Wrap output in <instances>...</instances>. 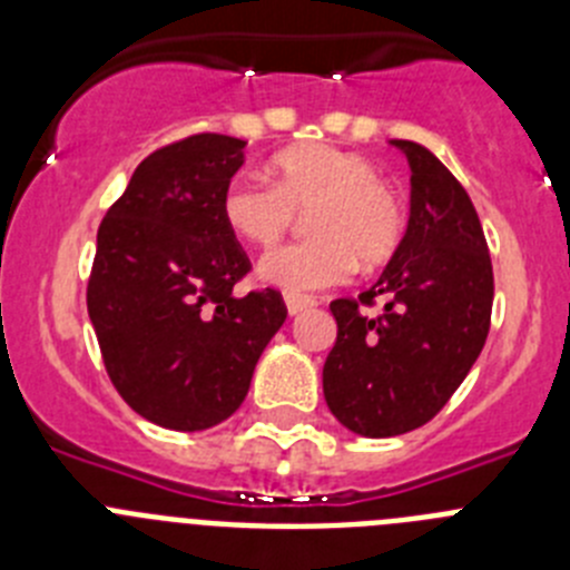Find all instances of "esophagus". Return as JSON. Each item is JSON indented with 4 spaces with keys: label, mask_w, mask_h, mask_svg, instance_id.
Listing matches in <instances>:
<instances>
[{
    "label": "esophagus",
    "mask_w": 570,
    "mask_h": 570,
    "mask_svg": "<svg viewBox=\"0 0 570 570\" xmlns=\"http://www.w3.org/2000/svg\"><path fill=\"white\" fill-rule=\"evenodd\" d=\"M285 305H288L291 316H299V314H305V311L314 308L316 299H311V296H302V294H285Z\"/></svg>",
    "instance_id": "34e87169"
}]
</instances>
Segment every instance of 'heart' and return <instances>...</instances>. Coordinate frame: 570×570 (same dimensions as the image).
Segmentation results:
<instances>
[{
	"instance_id": "b5f03b06",
	"label": "heart",
	"mask_w": 570,
	"mask_h": 570,
	"mask_svg": "<svg viewBox=\"0 0 570 570\" xmlns=\"http://www.w3.org/2000/svg\"><path fill=\"white\" fill-rule=\"evenodd\" d=\"M308 214L314 236L262 256L259 276L291 294L351 279L356 262L376 268L405 236L400 196L367 156L331 145H299L274 159V185L236 176L223 194V219L250 245L271 248Z\"/></svg>"
}]
</instances>
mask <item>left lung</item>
Returning a JSON list of instances; mask_svg holds the SVG:
<instances>
[{
	"label": "left lung",
	"instance_id": "left-lung-1",
	"mask_svg": "<svg viewBox=\"0 0 570 570\" xmlns=\"http://www.w3.org/2000/svg\"><path fill=\"white\" fill-rule=\"evenodd\" d=\"M391 145L411 165L402 245L360 299H334L336 342L322 367L331 414L382 440L425 425L468 376L491 328L493 268L480 216L456 176L428 148ZM386 302L380 317L362 307Z\"/></svg>",
	"mask_w": 570,
	"mask_h": 570
}]
</instances>
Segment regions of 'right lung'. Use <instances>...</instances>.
<instances>
[{
  "label": "right lung",
  "mask_w": 570,
  "mask_h": 570,
  "mask_svg": "<svg viewBox=\"0 0 570 570\" xmlns=\"http://www.w3.org/2000/svg\"><path fill=\"white\" fill-rule=\"evenodd\" d=\"M242 163V139L185 136L145 156L99 225L88 314L105 371L136 414L170 431L228 420L288 316L279 291H234L250 259L223 194Z\"/></svg>",
  "instance_id": "1"
}]
</instances>
